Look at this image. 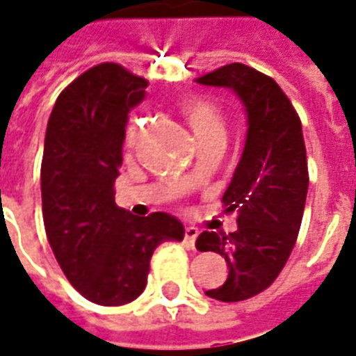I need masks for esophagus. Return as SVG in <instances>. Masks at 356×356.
Returning <instances> with one entry per match:
<instances>
[{
	"label": "esophagus",
	"mask_w": 356,
	"mask_h": 356,
	"mask_svg": "<svg viewBox=\"0 0 356 356\" xmlns=\"http://www.w3.org/2000/svg\"><path fill=\"white\" fill-rule=\"evenodd\" d=\"M197 235H199V229H197V227L186 225V229H184V241H186V245L188 246L195 245Z\"/></svg>",
	"instance_id": "obj_1"
}]
</instances>
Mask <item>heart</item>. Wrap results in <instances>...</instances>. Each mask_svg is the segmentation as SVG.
I'll use <instances>...</instances> for the list:
<instances>
[{
  "instance_id": "heart-1",
  "label": "heart",
  "mask_w": 356,
  "mask_h": 356,
  "mask_svg": "<svg viewBox=\"0 0 356 356\" xmlns=\"http://www.w3.org/2000/svg\"><path fill=\"white\" fill-rule=\"evenodd\" d=\"M184 115L189 127L193 129L199 142L209 138H225V123L222 113L214 104L207 100H188L184 104ZM132 140V131L129 132V142Z\"/></svg>"
}]
</instances>
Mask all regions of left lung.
<instances>
[{
    "label": "left lung",
    "mask_w": 356,
    "mask_h": 356,
    "mask_svg": "<svg viewBox=\"0 0 356 356\" xmlns=\"http://www.w3.org/2000/svg\"><path fill=\"white\" fill-rule=\"evenodd\" d=\"M195 81L233 90L245 106V147L222 197L225 212L237 210V229L203 232L195 243L197 250L225 258L229 269L204 294L243 302L277 279L296 245L309 186L302 123L281 87L245 64L233 62Z\"/></svg>",
    "instance_id": "8db88e82"
}]
</instances>
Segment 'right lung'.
I'll return each instance as SVG.
<instances>
[{
    "label": "right lung",
    "instance_id": "1",
    "mask_svg": "<svg viewBox=\"0 0 356 356\" xmlns=\"http://www.w3.org/2000/svg\"><path fill=\"white\" fill-rule=\"evenodd\" d=\"M146 87V79L119 64H98L62 90L47 123L41 163L47 238L72 286L98 305L136 300L153 250L184 238L176 216H134L115 204L124 127Z\"/></svg>",
    "mask_w": 356,
    "mask_h": 356
}]
</instances>
